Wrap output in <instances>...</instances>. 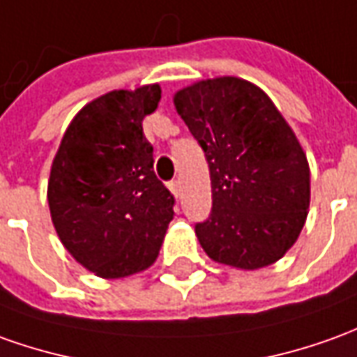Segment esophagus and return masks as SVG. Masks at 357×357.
<instances>
[{
  "mask_svg": "<svg viewBox=\"0 0 357 357\" xmlns=\"http://www.w3.org/2000/svg\"><path fill=\"white\" fill-rule=\"evenodd\" d=\"M169 190H171L176 198H181V181H171V183H169Z\"/></svg>",
  "mask_w": 357,
  "mask_h": 357,
  "instance_id": "esophagus-1",
  "label": "esophagus"
}]
</instances>
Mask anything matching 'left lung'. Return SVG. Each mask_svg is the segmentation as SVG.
Returning a JSON list of instances; mask_svg holds the SVG:
<instances>
[{"mask_svg": "<svg viewBox=\"0 0 357 357\" xmlns=\"http://www.w3.org/2000/svg\"><path fill=\"white\" fill-rule=\"evenodd\" d=\"M174 107L210 167L211 213L196 223L206 255L241 270L274 264L299 237L311 200L294 130L264 91L239 77L184 87Z\"/></svg>", "mask_w": 357, "mask_h": 357, "instance_id": "obj_1", "label": "left lung"}]
</instances>
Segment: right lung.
<instances>
[{
  "instance_id": "obj_1",
  "label": "right lung",
  "mask_w": 357,
  "mask_h": 357,
  "mask_svg": "<svg viewBox=\"0 0 357 357\" xmlns=\"http://www.w3.org/2000/svg\"><path fill=\"white\" fill-rule=\"evenodd\" d=\"M161 87L110 91L71 120L52 161L48 206L61 245L107 280L146 270L159 255L174 198L155 176L142 122Z\"/></svg>"
}]
</instances>
